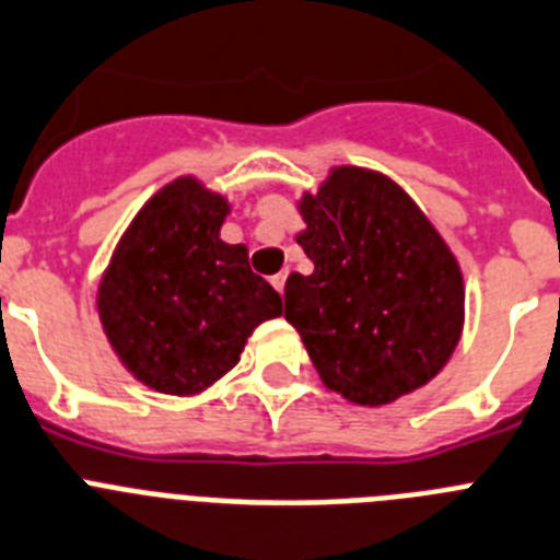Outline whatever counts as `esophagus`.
Returning <instances> with one entry per match:
<instances>
[{
	"mask_svg": "<svg viewBox=\"0 0 560 560\" xmlns=\"http://www.w3.org/2000/svg\"><path fill=\"white\" fill-rule=\"evenodd\" d=\"M284 281H287V270H281V273H276L273 279H270V284H273L276 290H279V295L284 293Z\"/></svg>",
	"mask_w": 560,
	"mask_h": 560,
	"instance_id": "34e87169",
	"label": "esophagus"
}]
</instances>
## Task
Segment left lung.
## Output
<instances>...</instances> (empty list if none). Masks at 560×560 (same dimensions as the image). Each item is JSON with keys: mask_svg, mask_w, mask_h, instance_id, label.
Instances as JSON below:
<instances>
[{"mask_svg": "<svg viewBox=\"0 0 560 560\" xmlns=\"http://www.w3.org/2000/svg\"><path fill=\"white\" fill-rule=\"evenodd\" d=\"M299 211L295 236L315 270L284 284L324 386L358 406H388L448 363L465 324L451 247L417 202L381 172L338 165Z\"/></svg>", "mask_w": 560, "mask_h": 560, "instance_id": "8db88e82", "label": "left lung"}]
</instances>
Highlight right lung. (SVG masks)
Segmentation results:
<instances>
[{
  "mask_svg": "<svg viewBox=\"0 0 560 560\" xmlns=\"http://www.w3.org/2000/svg\"><path fill=\"white\" fill-rule=\"evenodd\" d=\"M228 199L197 177L160 188L126 228L98 287V315L129 374L160 395L206 392L240 363L281 295L220 228Z\"/></svg>",
  "mask_w": 560,
  "mask_h": 560,
  "instance_id": "right-lung-1",
  "label": "right lung"
}]
</instances>
